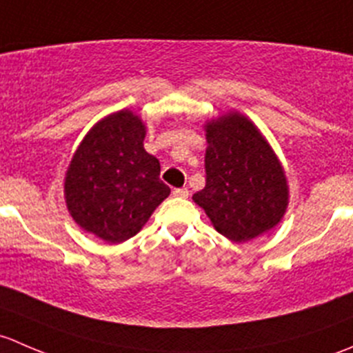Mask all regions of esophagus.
I'll list each match as a JSON object with an SVG mask.
<instances>
[{
    "mask_svg": "<svg viewBox=\"0 0 353 353\" xmlns=\"http://www.w3.org/2000/svg\"><path fill=\"white\" fill-rule=\"evenodd\" d=\"M172 194L177 198H188L190 196V190H188V188H176V190L172 191Z\"/></svg>",
    "mask_w": 353,
    "mask_h": 353,
    "instance_id": "obj_1",
    "label": "esophagus"
}]
</instances>
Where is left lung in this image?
Returning a JSON list of instances; mask_svg holds the SVG:
<instances>
[{"mask_svg":"<svg viewBox=\"0 0 353 353\" xmlns=\"http://www.w3.org/2000/svg\"><path fill=\"white\" fill-rule=\"evenodd\" d=\"M206 184L193 194L216 232L245 243L279 225L288 205L287 177L258 128L239 112L206 123Z\"/></svg>","mask_w":353,"mask_h":353,"instance_id":"8db88e82","label":"left lung"}]
</instances>
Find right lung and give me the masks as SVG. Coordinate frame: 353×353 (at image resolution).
Instances as JSON below:
<instances>
[{"mask_svg":"<svg viewBox=\"0 0 353 353\" xmlns=\"http://www.w3.org/2000/svg\"><path fill=\"white\" fill-rule=\"evenodd\" d=\"M145 133L130 109L109 114L88 131L66 170L68 212L105 243L137 236L170 193L159 160L143 148Z\"/></svg>","mask_w":353,"mask_h":353,"instance_id":"right-lung-1","label":"right lung"}]
</instances>
